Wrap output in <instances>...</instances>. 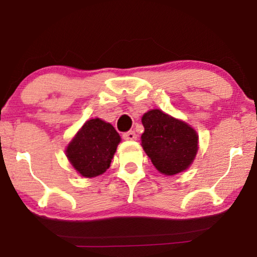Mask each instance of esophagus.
<instances>
[{
  "mask_svg": "<svg viewBox=\"0 0 257 257\" xmlns=\"http://www.w3.org/2000/svg\"><path fill=\"white\" fill-rule=\"evenodd\" d=\"M122 137H123V140L125 141H135L137 139V135L135 134V132L130 130V132L124 133L123 135H122Z\"/></svg>",
  "mask_w": 257,
  "mask_h": 257,
  "instance_id": "34e87169",
  "label": "esophagus"
}]
</instances>
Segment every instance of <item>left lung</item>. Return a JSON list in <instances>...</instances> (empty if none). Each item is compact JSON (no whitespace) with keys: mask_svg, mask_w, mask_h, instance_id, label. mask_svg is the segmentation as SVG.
I'll return each instance as SVG.
<instances>
[{"mask_svg":"<svg viewBox=\"0 0 257 257\" xmlns=\"http://www.w3.org/2000/svg\"><path fill=\"white\" fill-rule=\"evenodd\" d=\"M142 123V147L157 170L173 175L189 167L198 149V136L193 128L159 109L145 113Z\"/></svg>","mask_w":257,"mask_h":257,"instance_id":"8db88e82","label":"left lung"}]
</instances>
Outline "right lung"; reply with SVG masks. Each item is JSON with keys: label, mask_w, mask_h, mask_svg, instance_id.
I'll use <instances>...</instances> for the list:
<instances>
[{"label": "right lung", "mask_w": 257, "mask_h": 257, "mask_svg": "<svg viewBox=\"0 0 257 257\" xmlns=\"http://www.w3.org/2000/svg\"><path fill=\"white\" fill-rule=\"evenodd\" d=\"M120 141L112 124L92 118L84 123L68 145L67 157L83 177H98L109 167Z\"/></svg>", "instance_id": "1"}]
</instances>
